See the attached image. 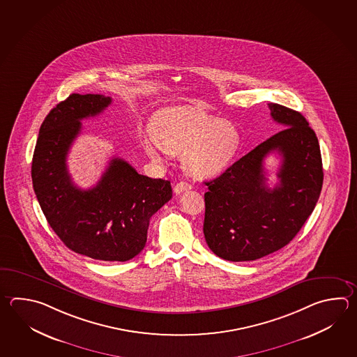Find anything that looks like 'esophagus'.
Instances as JSON below:
<instances>
[{"label": "esophagus", "instance_id": "1", "mask_svg": "<svg viewBox=\"0 0 357 357\" xmlns=\"http://www.w3.org/2000/svg\"><path fill=\"white\" fill-rule=\"evenodd\" d=\"M192 190V185H190V183L187 182H179L175 184L174 192L176 195H181L183 192H185V190Z\"/></svg>", "mask_w": 357, "mask_h": 357}]
</instances>
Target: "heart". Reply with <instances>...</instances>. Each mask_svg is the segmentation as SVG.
I'll return each mask as SVG.
<instances>
[{"instance_id": "heart-1", "label": "heart", "mask_w": 357, "mask_h": 357, "mask_svg": "<svg viewBox=\"0 0 357 357\" xmlns=\"http://www.w3.org/2000/svg\"><path fill=\"white\" fill-rule=\"evenodd\" d=\"M153 136L142 145L147 155L160 161L164 153L183 155L184 170L195 178H210L233 161L241 147L238 128L198 105L159 110L153 119Z\"/></svg>"}]
</instances>
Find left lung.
I'll use <instances>...</instances> for the list:
<instances>
[{
    "mask_svg": "<svg viewBox=\"0 0 357 357\" xmlns=\"http://www.w3.org/2000/svg\"><path fill=\"white\" fill-rule=\"evenodd\" d=\"M268 108L284 130L206 182L204 239L226 261H255L287 245L319 198L323 167L315 132L296 110L275 102ZM272 152L282 165L279 183L269 189L264 159Z\"/></svg>",
    "mask_w": 357,
    "mask_h": 357,
    "instance_id": "8db88e82",
    "label": "left lung"
}]
</instances>
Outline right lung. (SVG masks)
I'll return each instance as SVG.
<instances>
[{"label":"right lung","instance_id":"obj_1","mask_svg":"<svg viewBox=\"0 0 357 357\" xmlns=\"http://www.w3.org/2000/svg\"><path fill=\"white\" fill-rule=\"evenodd\" d=\"M112 102L99 94H71L45 116L31 162L38 202L66 247L107 262H126L147 241L150 218L172 198L169 181L141 175L113 158L98 184L81 190L67 170V153L81 132V119L98 116Z\"/></svg>","mask_w":357,"mask_h":357}]
</instances>
